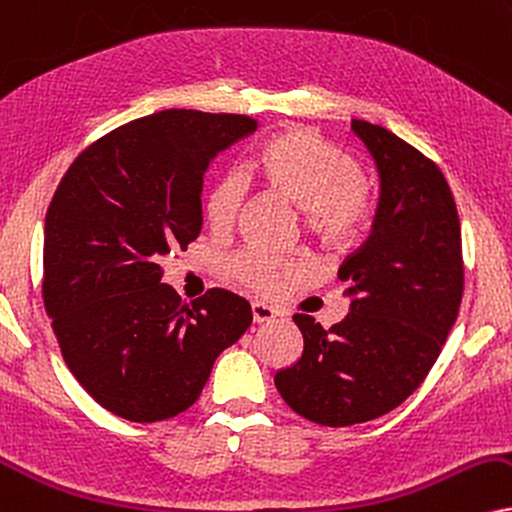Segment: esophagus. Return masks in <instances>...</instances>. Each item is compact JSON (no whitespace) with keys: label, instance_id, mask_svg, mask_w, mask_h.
I'll use <instances>...</instances> for the list:
<instances>
[{"label":"esophagus","instance_id":"esophagus-1","mask_svg":"<svg viewBox=\"0 0 512 512\" xmlns=\"http://www.w3.org/2000/svg\"><path fill=\"white\" fill-rule=\"evenodd\" d=\"M251 315H254V323H270V320L275 318V311L266 304H261V301H256V304H251Z\"/></svg>","mask_w":512,"mask_h":512}]
</instances>
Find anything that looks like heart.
Returning <instances> with one entry per match:
<instances>
[{
	"label": "heart",
	"mask_w": 512,
	"mask_h": 512,
	"mask_svg": "<svg viewBox=\"0 0 512 512\" xmlns=\"http://www.w3.org/2000/svg\"><path fill=\"white\" fill-rule=\"evenodd\" d=\"M249 173L270 192L304 213L308 232L327 246H346L363 230L370 211L368 187L346 151L306 130H287L266 142L251 159ZM244 178L223 175L206 201L213 230L227 232L242 216ZM232 273L246 287L275 294L306 273L304 263L282 261L266 251H244L232 258Z\"/></svg>",
	"instance_id": "obj_1"
}]
</instances>
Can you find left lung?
<instances>
[{
  "label": "left lung",
  "instance_id": "8db88e82",
  "mask_svg": "<svg viewBox=\"0 0 512 512\" xmlns=\"http://www.w3.org/2000/svg\"><path fill=\"white\" fill-rule=\"evenodd\" d=\"M351 130L375 161L380 197L370 237L339 268L349 315L323 330L296 313L304 353L275 372L287 406L325 427L401 406L439 358L463 299L460 220L444 173L382 125Z\"/></svg>",
  "mask_w": 512,
  "mask_h": 512
}]
</instances>
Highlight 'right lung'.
I'll return each mask as SVG.
<instances>
[{
    "instance_id": "right-lung-1",
    "label": "right lung",
    "mask_w": 512,
    "mask_h": 512,
    "mask_svg": "<svg viewBox=\"0 0 512 512\" xmlns=\"http://www.w3.org/2000/svg\"><path fill=\"white\" fill-rule=\"evenodd\" d=\"M254 118L168 109L125 123L63 175L44 220V306L63 361L99 406L132 422L175 418L251 325L242 296L192 306L161 258L199 237L204 175Z\"/></svg>"
}]
</instances>
